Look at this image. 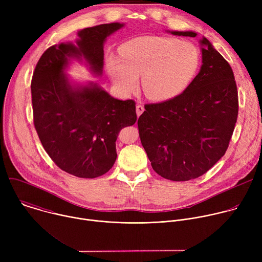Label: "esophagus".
<instances>
[{"label": "esophagus", "mask_w": 262, "mask_h": 262, "mask_svg": "<svg viewBox=\"0 0 262 262\" xmlns=\"http://www.w3.org/2000/svg\"><path fill=\"white\" fill-rule=\"evenodd\" d=\"M136 110H137V116L139 117L143 112H144V106H143V104H138L137 106H136Z\"/></svg>", "instance_id": "1"}]
</instances>
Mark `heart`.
Masks as SVG:
<instances>
[{
    "mask_svg": "<svg viewBox=\"0 0 262 262\" xmlns=\"http://www.w3.org/2000/svg\"><path fill=\"white\" fill-rule=\"evenodd\" d=\"M120 57L106 59V69L117 89L125 94L138 87L142 76L145 95L154 100H168L189 86L199 67L197 49L190 42L167 37H142L125 42Z\"/></svg>",
    "mask_w": 262,
    "mask_h": 262,
    "instance_id": "1",
    "label": "heart"
}]
</instances>
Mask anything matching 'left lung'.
Wrapping results in <instances>:
<instances>
[{"instance_id": "8db88e82", "label": "left lung", "mask_w": 262, "mask_h": 262, "mask_svg": "<svg viewBox=\"0 0 262 262\" xmlns=\"http://www.w3.org/2000/svg\"><path fill=\"white\" fill-rule=\"evenodd\" d=\"M196 37L195 32H172ZM202 66L179 95L147 103L139 136L152 169L173 181L206 173L229 146L238 114V95L229 63L203 38Z\"/></svg>"}]
</instances>
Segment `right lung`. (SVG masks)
I'll list each match as a JSON object with an SVG mask.
<instances>
[{"label":"right lung","instance_id":"1","mask_svg":"<svg viewBox=\"0 0 262 262\" xmlns=\"http://www.w3.org/2000/svg\"><path fill=\"white\" fill-rule=\"evenodd\" d=\"M123 27L112 23L79 32L77 46L55 45L37 62L31 82L33 121L53 162L81 178H95L113 167L120 130L137 121L133 99L113 98L96 84L73 88L64 69L69 58H84L101 74L103 42Z\"/></svg>","mask_w":262,"mask_h":262}]
</instances>
